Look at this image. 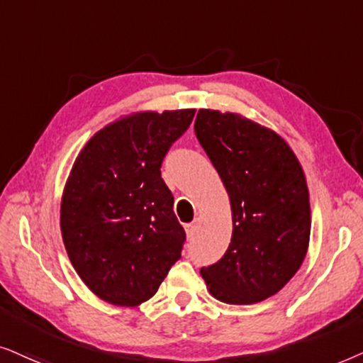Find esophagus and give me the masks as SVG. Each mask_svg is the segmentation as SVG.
Listing matches in <instances>:
<instances>
[{"mask_svg": "<svg viewBox=\"0 0 363 363\" xmlns=\"http://www.w3.org/2000/svg\"><path fill=\"white\" fill-rule=\"evenodd\" d=\"M197 232V224H187L186 225V234L187 238H194Z\"/></svg>", "mask_w": 363, "mask_h": 363, "instance_id": "34e87169", "label": "esophagus"}]
</instances>
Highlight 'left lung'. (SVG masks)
Returning a JSON list of instances; mask_svg holds the SVG:
<instances>
[{"label": "left lung", "instance_id": "obj_1", "mask_svg": "<svg viewBox=\"0 0 363 363\" xmlns=\"http://www.w3.org/2000/svg\"><path fill=\"white\" fill-rule=\"evenodd\" d=\"M194 129L232 211L229 249L201 275L217 301L262 302L306 259L312 224L306 174L286 139L238 113L199 109Z\"/></svg>", "mask_w": 363, "mask_h": 363}]
</instances>
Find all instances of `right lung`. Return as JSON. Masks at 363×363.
Listing matches in <instances>:
<instances>
[{
    "label": "right lung",
    "instance_id": "add662e5",
    "mask_svg": "<svg viewBox=\"0 0 363 363\" xmlns=\"http://www.w3.org/2000/svg\"><path fill=\"white\" fill-rule=\"evenodd\" d=\"M196 109L139 111L99 129L77 154L61 197V234L101 301L138 307L181 257L186 232L161 177L162 159Z\"/></svg>",
    "mask_w": 363,
    "mask_h": 363
}]
</instances>
